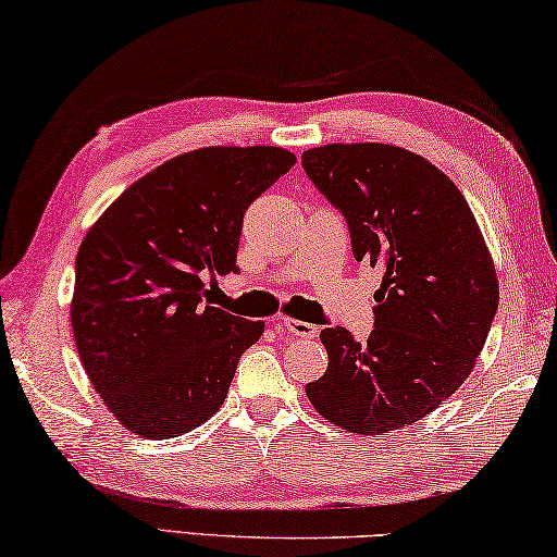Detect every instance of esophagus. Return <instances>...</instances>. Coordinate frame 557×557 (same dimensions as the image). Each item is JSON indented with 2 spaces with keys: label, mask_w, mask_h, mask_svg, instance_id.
I'll list each match as a JSON object with an SVG mask.
<instances>
[{
  "label": "esophagus",
  "mask_w": 557,
  "mask_h": 557,
  "mask_svg": "<svg viewBox=\"0 0 557 557\" xmlns=\"http://www.w3.org/2000/svg\"><path fill=\"white\" fill-rule=\"evenodd\" d=\"M281 325H284L290 335H296V338H315L318 335V327L313 323L298 321V318H281Z\"/></svg>",
  "instance_id": "esophagus-1"
}]
</instances>
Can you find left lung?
Wrapping results in <instances>:
<instances>
[{"label": "left lung", "instance_id": "8db88e82", "mask_svg": "<svg viewBox=\"0 0 557 557\" xmlns=\"http://www.w3.org/2000/svg\"><path fill=\"white\" fill-rule=\"evenodd\" d=\"M300 162L348 222L355 261L382 269L375 331H321L327 370L306 395L348 432L399 430L471 375L498 308L494 259L459 187L422 154L333 143Z\"/></svg>", "mask_w": 557, "mask_h": 557}]
</instances>
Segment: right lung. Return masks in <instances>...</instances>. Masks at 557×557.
Returning <instances> with one entry per match:
<instances>
[{"instance_id":"obj_1","label":"right lung","mask_w":557,"mask_h":557,"mask_svg":"<svg viewBox=\"0 0 557 557\" xmlns=\"http://www.w3.org/2000/svg\"><path fill=\"white\" fill-rule=\"evenodd\" d=\"M296 165L273 145L199 148L131 185L81 242L71 325L90 385L127 432L197 430L261 338L205 300V276L236 269L244 212Z\"/></svg>"}]
</instances>
